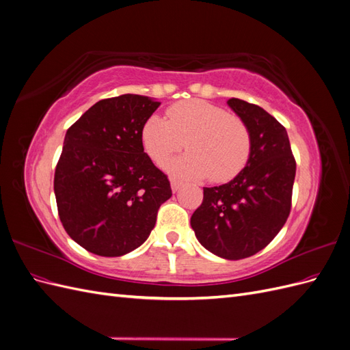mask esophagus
<instances>
[{
	"instance_id": "34e87169",
	"label": "esophagus",
	"mask_w": 350,
	"mask_h": 350,
	"mask_svg": "<svg viewBox=\"0 0 350 350\" xmlns=\"http://www.w3.org/2000/svg\"><path fill=\"white\" fill-rule=\"evenodd\" d=\"M183 181H179V179H176V178H172L171 179V187H172V191H178L179 188L183 187Z\"/></svg>"
}]
</instances>
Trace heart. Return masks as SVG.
<instances>
[{"mask_svg":"<svg viewBox=\"0 0 350 350\" xmlns=\"http://www.w3.org/2000/svg\"><path fill=\"white\" fill-rule=\"evenodd\" d=\"M144 150L159 165L185 146L189 152L167 163L175 174L228 183L238 176L251 156V134L235 113L201 99L176 102L166 120L152 115L143 125Z\"/></svg>","mask_w":350,"mask_h":350,"instance_id":"b5f03b06","label":"heart"}]
</instances>
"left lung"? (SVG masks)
<instances>
[{"instance_id": "1", "label": "left lung", "mask_w": 350, "mask_h": 350, "mask_svg": "<svg viewBox=\"0 0 350 350\" xmlns=\"http://www.w3.org/2000/svg\"><path fill=\"white\" fill-rule=\"evenodd\" d=\"M228 105L250 130V161L230 183L204 188L191 226L206 250L241 260L266 248L288 220L296 162L288 133L274 116L237 98Z\"/></svg>"}]
</instances>
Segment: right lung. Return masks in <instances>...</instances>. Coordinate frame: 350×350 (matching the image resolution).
I'll use <instances>...</instances> for the list:
<instances>
[{"label":"right lung","instance_id":"obj_1","mask_svg":"<svg viewBox=\"0 0 350 350\" xmlns=\"http://www.w3.org/2000/svg\"><path fill=\"white\" fill-rule=\"evenodd\" d=\"M159 105L130 93L102 99L67 130L54 176L58 215L70 238L96 256L139 248L172 196L142 142Z\"/></svg>","mask_w":350,"mask_h":350}]
</instances>
